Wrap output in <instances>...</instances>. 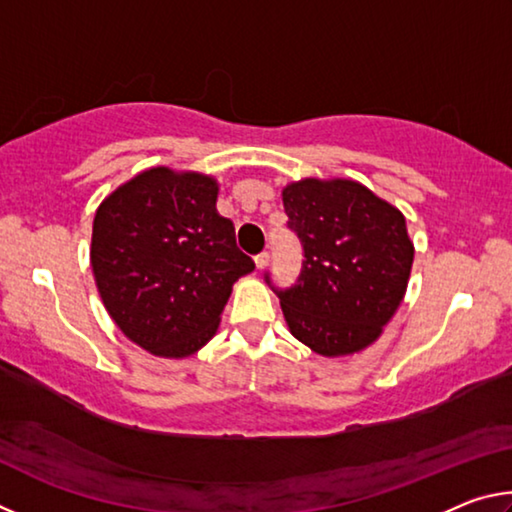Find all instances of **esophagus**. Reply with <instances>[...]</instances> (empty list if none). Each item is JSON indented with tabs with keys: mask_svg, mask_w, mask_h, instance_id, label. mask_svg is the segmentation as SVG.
Segmentation results:
<instances>
[{
	"mask_svg": "<svg viewBox=\"0 0 512 512\" xmlns=\"http://www.w3.org/2000/svg\"><path fill=\"white\" fill-rule=\"evenodd\" d=\"M266 264H268V253H259V255H255V266H257V271H262V268H266Z\"/></svg>",
	"mask_w": 512,
	"mask_h": 512,
	"instance_id": "esophagus-1",
	"label": "esophagus"
}]
</instances>
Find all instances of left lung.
I'll return each instance as SVG.
<instances>
[{"label":"left lung","instance_id":"1","mask_svg":"<svg viewBox=\"0 0 512 512\" xmlns=\"http://www.w3.org/2000/svg\"><path fill=\"white\" fill-rule=\"evenodd\" d=\"M302 246L296 284L277 289L291 334L323 357L377 341L409 284L413 244L404 214L354 180L305 178L282 189Z\"/></svg>","mask_w":512,"mask_h":512}]
</instances>
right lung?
I'll return each instance as SVG.
<instances>
[{
	"instance_id": "add662e5",
	"label": "right lung",
	"mask_w": 512,
	"mask_h": 512,
	"mask_svg": "<svg viewBox=\"0 0 512 512\" xmlns=\"http://www.w3.org/2000/svg\"><path fill=\"white\" fill-rule=\"evenodd\" d=\"M219 185L153 167L115 189L92 225L99 296L128 339L158 357H189L212 339L232 284L255 262L216 212Z\"/></svg>"
}]
</instances>
